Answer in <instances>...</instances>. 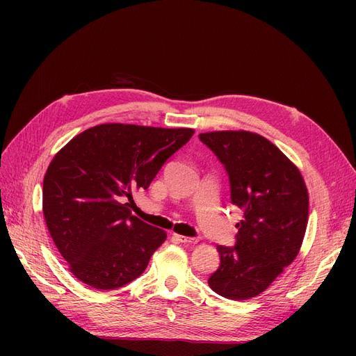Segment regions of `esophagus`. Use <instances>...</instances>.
I'll return each instance as SVG.
<instances>
[{
  "label": "esophagus",
  "instance_id": "esophagus-1",
  "mask_svg": "<svg viewBox=\"0 0 356 356\" xmlns=\"http://www.w3.org/2000/svg\"><path fill=\"white\" fill-rule=\"evenodd\" d=\"M175 238H177V241L178 242H181V243H196L197 242V239L196 238H190V236H182V234H175Z\"/></svg>",
  "mask_w": 356,
  "mask_h": 356
}]
</instances>
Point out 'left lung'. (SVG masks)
<instances>
[{"label":"left lung","mask_w":356,"mask_h":356,"mask_svg":"<svg viewBox=\"0 0 356 356\" xmlns=\"http://www.w3.org/2000/svg\"><path fill=\"white\" fill-rule=\"evenodd\" d=\"M199 139L227 172L230 200L243 211L234 246H217L220 266L208 284L221 297L248 300L297 257L307 225V188L298 169L260 135L227 131Z\"/></svg>","instance_id":"left-lung-1"}]
</instances>
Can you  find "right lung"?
Listing matches in <instances>:
<instances>
[{"instance_id":"add662e5","label":"right lung","mask_w":356,"mask_h":356,"mask_svg":"<svg viewBox=\"0 0 356 356\" xmlns=\"http://www.w3.org/2000/svg\"><path fill=\"white\" fill-rule=\"evenodd\" d=\"M193 129L108 123L72 138L42 182V213L70 270L86 285L114 289L139 277L166 233L136 218L124 199L148 188Z\"/></svg>"}]
</instances>
